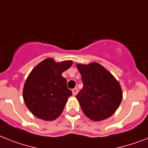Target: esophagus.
<instances>
[{
  "label": "esophagus",
  "mask_w": 148,
  "mask_h": 148,
  "mask_svg": "<svg viewBox=\"0 0 148 148\" xmlns=\"http://www.w3.org/2000/svg\"><path fill=\"white\" fill-rule=\"evenodd\" d=\"M72 91H73V95H74V96H75V95H77V93H78V88H73V90H72Z\"/></svg>",
  "instance_id": "1"
}]
</instances>
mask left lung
I'll use <instances>...</instances> for the list:
<instances>
[{"instance_id": "8db88e82", "label": "left lung", "mask_w": 148, "mask_h": 148, "mask_svg": "<svg viewBox=\"0 0 148 148\" xmlns=\"http://www.w3.org/2000/svg\"><path fill=\"white\" fill-rule=\"evenodd\" d=\"M83 88L76 95L83 113L93 121L109 118L115 113L123 98L116 79L97 63L77 64Z\"/></svg>"}]
</instances>
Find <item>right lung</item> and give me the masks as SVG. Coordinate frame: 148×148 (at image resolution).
<instances>
[{
    "mask_svg": "<svg viewBox=\"0 0 148 148\" xmlns=\"http://www.w3.org/2000/svg\"><path fill=\"white\" fill-rule=\"evenodd\" d=\"M73 65V61L56 63L47 58L32 70L23 88V99L33 115L46 121L60 116L71 90L62 73Z\"/></svg>",
    "mask_w": 148,
    "mask_h": 148,
    "instance_id": "add662e5",
    "label": "right lung"
}]
</instances>
